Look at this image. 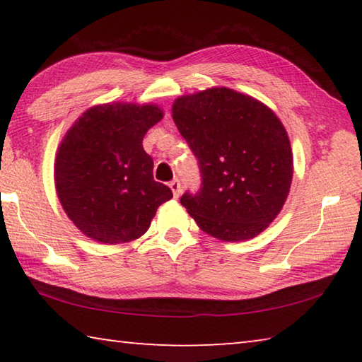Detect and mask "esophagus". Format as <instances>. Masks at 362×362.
<instances>
[{"label":"esophagus","mask_w":362,"mask_h":362,"mask_svg":"<svg viewBox=\"0 0 362 362\" xmlns=\"http://www.w3.org/2000/svg\"><path fill=\"white\" fill-rule=\"evenodd\" d=\"M169 187H170V189H173V193H174V198H179V194H180V192H182L180 180H179V179H174V180H170Z\"/></svg>","instance_id":"1"}]
</instances>
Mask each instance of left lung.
Here are the masks:
<instances>
[{"label":"left lung","mask_w":362,"mask_h":362,"mask_svg":"<svg viewBox=\"0 0 362 362\" xmlns=\"http://www.w3.org/2000/svg\"><path fill=\"white\" fill-rule=\"evenodd\" d=\"M173 118L198 159L201 185L180 203L204 233L250 240L273 222L289 194L292 150L284 126L252 97L212 88L177 99Z\"/></svg>","instance_id":"8db88e82"}]
</instances>
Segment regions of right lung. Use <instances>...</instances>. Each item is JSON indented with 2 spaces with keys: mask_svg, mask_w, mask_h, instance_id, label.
Returning <instances> with one entry per match:
<instances>
[{
  "mask_svg": "<svg viewBox=\"0 0 362 362\" xmlns=\"http://www.w3.org/2000/svg\"><path fill=\"white\" fill-rule=\"evenodd\" d=\"M161 118L155 105L108 103L88 110L66 132L56 158V188L86 236L105 244L137 240L173 198L168 185L153 179V158L142 146Z\"/></svg>",
  "mask_w": 362,
  "mask_h": 362,
  "instance_id": "1",
  "label": "right lung"
}]
</instances>
